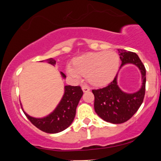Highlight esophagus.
Here are the masks:
<instances>
[{
  "label": "esophagus",
  "mask_w": 161,
  "mask_h": 161,
  "mask_svg": "<svg viewBox=\"0 0 161 161\" xmlns=\"http://www.w3.org/2000/svg\"><path fill=\"white\" fill-rule=\"evenodd\" d=\"M82 90L83 92H87L90 91V89H89V87L86 86H82Z\"/></svg>",
  "instance_id": "34e87169"
}]
</instances>
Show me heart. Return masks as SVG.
I'll use <instances>...</instances> for the list:
<instances>
[{
  "mask_svg": "<svg viewBox=\"0 0 161 161\" xmlns=\"http://www.w3.org/2000/svg\"><path fill=\"white\" fill-rule=\"evenodd\" d=\"M119 57L116 52H92L74 59V64H67L66 72L75 81H80L86 75L91 84L106 85L116 76L119 67Z\"/></svg>",
  "mask_w": 161,
  "mask_h": 161,
  "instance_id": "heart-1",
  "label": "heart"
}]
</instances>
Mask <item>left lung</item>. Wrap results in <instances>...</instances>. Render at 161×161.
<instances>
[{
  "label": "left lung",
  "mask_w": 161,
  "mask_h": 161,
  "mask_svg": "<svg viewBox=\"0 0 161 161\" xmlns=\"http://www.w3.org/2000/svg\"><path fill=\"white\" fill-rule=\"evenodd\" d=\"M122 61L119 69L125 65L133 64L140 70L142 86L137 92L127 93L118 85V74L106 87L92 90L94 95V110L103 120L113 124H121L130 119L142 104L146 86V69L136 53L118 49Z\"/></svg>",
  "instance_id": "left-lung-1"
}]
</instances>
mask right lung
<instances>
[{
    "label": "right lung",
    "mask_w": 161,
    "mask_h": 161,
    "mask_svg": "<svg viewBox=\"0 0 161 161\" xmlns=\"http://www.w3.org/2000/svg\"><path fill=\"white\" fill-rule=\"evenodd\" d=\"M45 61L53 66L56 65L54 58H50ZM60 74L63 79L66 78V75L62 72H60ZM82 96L83 91L80 86H64V92L56 108L47 116L42 118L28 115L20 104L24 114L34 126L45 133H57L64 130L71 125L75 116L77 106Z\"/></svg>",
    "instance_id": "right-lung-1"
}]
</instances>
